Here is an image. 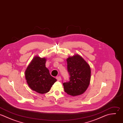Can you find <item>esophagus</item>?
I'll return each instance as SVG.
<instances>
[{
    "label": "esophagus",
    "mask_w": 123,
    "mask_h": 123,
    "mask_svg": "<svg viewBox=\"0 0 123 123\" xmlns=\"http://www.w3.org/2000/svg\"><path fill=\"white\" fill-rule=\"evenodd\" d=\"M56 79L58 80V81H60L61 80L62 78H61V77L60 76H57L56 77Z\"/></svg>",
    "instance_id": "obj_1"
}]
</instances>
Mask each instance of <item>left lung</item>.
I'll return each mask as SVG.
<instances>
[{
	"mask_svg": "<svg viewBox=\"0 0 123 123\" xmlns=\"http://www.w3.org/2000/svg\"><path fill=\"white\" fill-rule=\"evenodd\" d=\"M70 80L63 83L64 91L73 96L81 95L87 88L90 81L91 69L89 64L76 54L67 59Z\"/></svg>",
	"mask_w": 123,
	"mask_h": 123,
	"instance_id": "obj_1",
	"label": "left lung"
}]
</instances>
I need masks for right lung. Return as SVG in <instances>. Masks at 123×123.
<instances>
[{"mask_svg": "<svg viewBox=\"0 0 123 123\" xmlns=\"http://www.w3.org/2000/svg\"><path fill=\"white\" fill-rule=\"evenodd\" d=\"M46 59L36 56L27 67L25 78L29 86L34 91L40 94L48 92L57 79L49 74L46 68Z\"/></svg>", "mask_w": 123, "mask_h": 123, "instance_id": "add662e5", "label": "right lung"}]
</instances>
